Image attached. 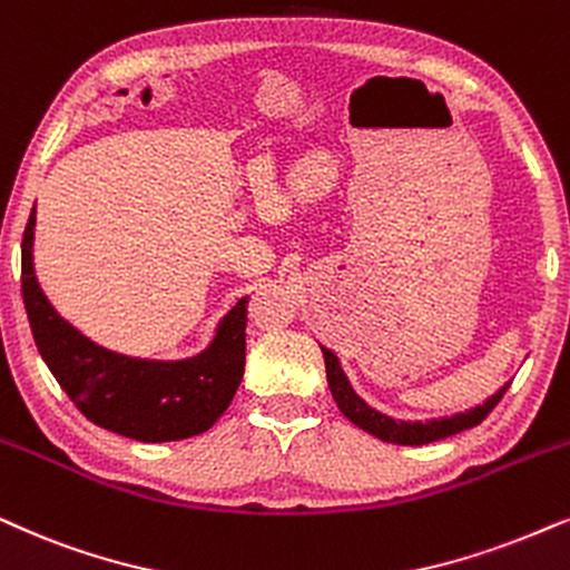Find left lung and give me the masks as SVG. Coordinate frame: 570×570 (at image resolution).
<instances>
[{
	"label": "left lung",
	"mask_w": 570,
	"mask_h": 570,
	"mask_svg": "<svg viewBox=\"0 0 570 570\" xmlns=\"http://www.w3.org/2000/svg\"><path fill=\"white\" fill-rule=\"evenodd\" d=\"M322 353H324V366H327L330 393L335 397L337 409L343 411V416L351 419L353 424L361 426L364 432L374 434L376 440L393 442V445H426V442L445 440L450 434L471 430V426L482 424V421L490 416V411L500 403V397L505 395V390L511 387V382L502 384L498 393L487 397L482 405H474V409L463 413H453V416H440V419H426V421L393 419L387 416V413L372 409L364 397L356 395V390L351 387L348 376H345L335 353L330 348H322Z\"/></svg>",
	"instance_id": "8db88e82"
}]
</instances>
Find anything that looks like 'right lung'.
Here are the masks:
<instances>
[{
	"label": "right lung",
	"instance_id": "add662e5",
	"mask_svg": "<svg viewBox=\"0 0 570 570\" xmlns=\"http://www.w3.org/2000/svg\"><path fill=\"white\" fill-rule=\"evenodd\" d=\"M36 206L23 233V303L41 358L88 421L138 442H173L212 430L246 366V298L222 316L190 358H136L94 343L57 314L33 269Z\"/></svg>",
	"mask_w": 570,
	"mask_h": 570
}]
</instances>
